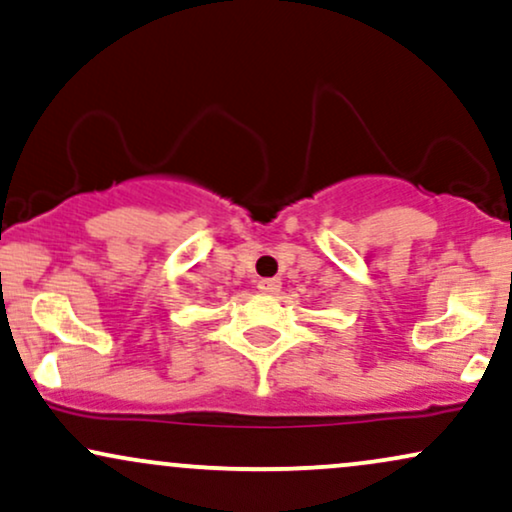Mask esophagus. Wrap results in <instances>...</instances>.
<instances>
[{
	"label": "esophagus",
	"instance_id": "obj_1",
	"mask_svg": "<svg viewBox=\"0 0 512 512\" xmlns=\"http://www.w3.org/2000/svg\"><path fill=\"white\" fill-rule=\"evenodd\" d=\"M258 290L266 292V294H275L280 290V280L278 278H263L258 280Z\"/></svg>",
	"mask_w": 512,
	"mask_h": 512
}]
</instances>
